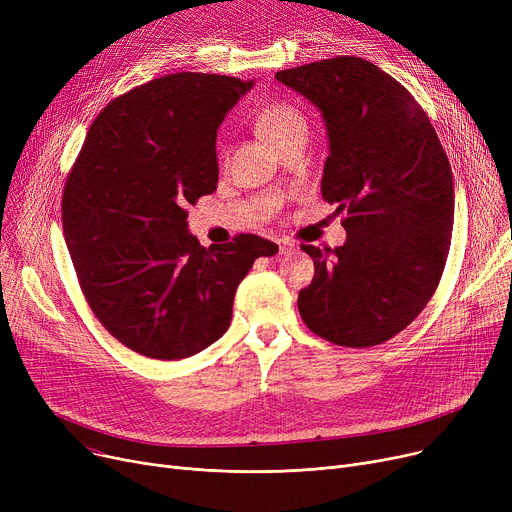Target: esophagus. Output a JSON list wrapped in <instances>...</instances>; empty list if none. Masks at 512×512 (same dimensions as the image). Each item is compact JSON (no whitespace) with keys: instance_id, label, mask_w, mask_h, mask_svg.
I'll return each mask as SVG.
<instances>
[{"instance_id":"esophagus-1","label":"esophagus","mask_w":512,"mask_h":512,"mask_svg":"<svg viewBox=\"0 0 512 512\" xmlns=\"http://www.w3.org/2000/svg\"><path fill=\"white\" fill-rule=\"evenodd\" d=\"M278 251H280V255H286V253L294 251V245L290 240H278Z\"/></svg>"}]
</instances>
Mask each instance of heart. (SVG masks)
Wrapping results in <instances>:
<instances>
[{"label":"heart","instance_id":"b5f03b06","mask_svg":"<svg viewBox=\"0 0 512 512\" xmlns=\"http://www.w3.org/2000/svg\"><path fill=\"white\" fill-rule=\"evenodd\" d=\"M255 126L261 137L272 147L292 134L307 132V120L294 105L288 103H270L257 114Z\"/></svg>","mask_w":512,"mask_h":512}]
</instances>
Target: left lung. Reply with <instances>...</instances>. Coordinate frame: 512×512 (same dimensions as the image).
Masks as SVG:
<instances>
[{"mask_svg": "<svg viewBox=\"0 0 512 512\" xmlns=\"http://www.w3.org/2000/svg\"><path fill=\"white\" fill-rule=\"evenodd\" d=\"M324 116L330 155L321 197L344 213L342 247L301 249L315 276L299 292L307 328L365 348L405 330L442 278L454 224L448 157L421 105L363 58L276 74Z\"/></svg>", "mask_w": 512, "mask_h": 512, "instance_id": "obj_1", "label": "left lung"}]
</instances>
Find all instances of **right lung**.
<instances>
[{
  "label": "right lung",
  "instance_id": "obj_1",
  "mask_svg": "<svg viewBox=\"0 0 512 512\" xmlns=\"http://www.w3.org/2000/svg\"><path fill=\"white\" fill-rule=\"evenodd\" d=\"M251 87L197 72L155 78L105 105L74 161L62 224L78 284L134 353H201L226 334L255 259L278 253L255 234L205 249L186 222V205L218 188V128Z\"/></svg>",
  "mask_w": 512,
  "mask_h": 512
}]
</instances>
